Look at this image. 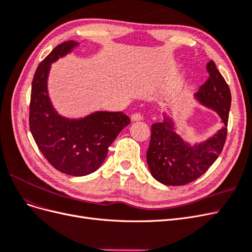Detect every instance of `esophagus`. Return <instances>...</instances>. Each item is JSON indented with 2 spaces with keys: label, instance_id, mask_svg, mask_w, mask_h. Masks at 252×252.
<instances>
[{
  "label": "esophagus",
  "instance_id": "34e87169",
  "mask_svg": "<svg viewBox=\"0 0 252 252\" xmlns=\"http://www.w3.org/2000/svg\"><path fill=\"white\" fill-rule=\"evenodd\" d=\"M143 117L141 116L140 113H133L131 116V121L132 122H136V121H142Z\"/></svg>",
  "mask_w": 252,
  "mask_h": 252
}]
</instances>
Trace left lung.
<instances>
[{
    "label": "left lung",
    "instance_id": "left-lung-1",
    "mask_svg": "<svg viewBox=\"0 0 252 252\" xmlns=\"http://www.w3.org/2000/svg\"><path fill=\"white\" fill-rule=\"evenodd\" d=\"M207 70L209 78L194 97L219 114L223 127L207 140L192 145L178 134L174 121L168 114H164L163 122L152 125L147 164L152 177L164 185L181 186L193 182L207 171L223 150L231 94L213 61L207 64Z\"/></svg>",
    "mask_w": 252,
    "mask_h": 252
}]
</instances>
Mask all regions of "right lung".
I'll list each match as a JSON object with an SVG mask.
<instances>
[{
	"label": "right lung",
	"instance_id": "add662e5",
	"mask_svg": "<svg viewBox=\"0 0 252 252\" xmlns=\"http://www.w3.org/2000/svg\"><path fill=\"white\" fill-rule=\"evenodd\" d=\"M79 46L68 41L53 49L36 68L29 106L30 131L45 158L59 171L84 177L100 168L108 147L122 129L130 124L123 112L95 111L80 119L58 113L48 94L51 63Z\"/></svg>",
	"mask_w": 252,
	"mask_h": 252
}]
</instances>
